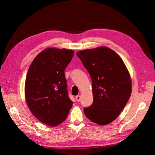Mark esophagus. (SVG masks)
<instances>
[{
    "instance_id": "esophagus-1",
    "label": "esophagus",
    "mask_w": 155,
    "mask_h": 155,
    "mask_svg": "<svg viewBox=\"0 0 155 155\" xmlns=\"http://www.w3.org/2000/svg\"><path fill=\"white\" fill-rule=\"evenodd\" d=\"M76 101H77L78 102H79V101L81 100V96H79V95L76 96Z\"/></svg>"
}]
</instances>
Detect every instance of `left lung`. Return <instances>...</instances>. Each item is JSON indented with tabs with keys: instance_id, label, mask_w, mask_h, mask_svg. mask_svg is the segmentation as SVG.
I'll use <instances>...</instances> for the list:
<instances>
[{
	"instance_id": "8db88e82",
	"label": "left lung",
	"mask_w": 155,
	"mask_h": 155,
	"mask_svg": "<svg viewBox=\"0 0 155 155\" xmlns=\"http://www.w3.org/2000/svg\"><path fill=\"white\" fill-rule=\"evenodd\" d=\"M76 54L92 83L93 104L84 109V113L96 124H109L120 115L130 96L129 70L122 59L106 46L83 50Z\"/></svg>"
}]
</instances>
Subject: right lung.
Wrapping results in <instances>:
<instances>
[{"label": "right lung", "mask_w": 155, "mask_h": 155, "mask_svg": "<svg viewBox=\"0 0 155 155\" xmlns=\"http://www.w3.org/2000/svg\"><path fill=\"white\" fill-rule=\"evenodd\" d=\"M74 54V50L66 48H46L34 58L28 70L25 85L27 105L37 120L48 126L63 122L72 107L64 70Z\"/></svg>", "instance_id": "obj_1"}]
</instances>
